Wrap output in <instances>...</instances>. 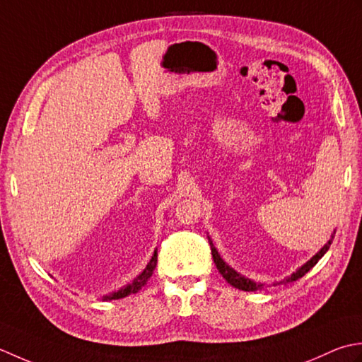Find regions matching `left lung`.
Returning a JSON list of instances; mask_svg holds the SVG:
<instances>
[{"instance_id":"1","label":"left lung","mask_w":362,"mask_h":362,"mask_svg":"<svg viewBox=\"0 0 362 362\" xmlns=\"http://www.w3.org/2000/svg\"><path fill=\"white\" fill-rule=\"evenodd\" d=\"M331 242H333V238H331L329 240H328V243L325 247H323L319 253H317L311 261H308L305 265H301V267L295 272V274H292L289 278L286 279V281H283L284 284H287V283H293V281H297L298 278H301L303 275H306L309 270H311L314 265L317 264V261L320 259V257L325 255L327 252H328V248H329V245H331ZM211 243V252H212V257H214V262H216V265H217V269H218V272L220 274H222V276L226 279L228 283H230L231 286H234L235 289H240V291H257V289H261L262 287V284H256L255 281H252V279H248V278H243L242 275H239L238 272H234L230 265H226L225 264V261L222 259V257H220V255L217 253V250H216V247L212 245V242H209Z\"/></svg>"}]
</instances>
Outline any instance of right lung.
<instances>
[{
  "mask_svg": "<svg viewBox=\"0 0 362 362\" xmlns=\"http://www.w3.org/2000/svg\"><path fill=\"white\" fill-rule=\"evenodd\" d=\"M156 262H158V255H156V252H154L150 264L146 265V269L134 279V281H132L131 284H128L127 287H124V289H120L119 292L110 293L109 297H105V300L123 298V297H127V295H129V293H136L139 289H142V286H145V283L148 281V278L153 275V270H154V267H156Z\"/></svg>",
  "mask_w": 362,
  "mask_h": 362,
  "instance_id": "1",
  "label": "right lung"
}]
</instances>
